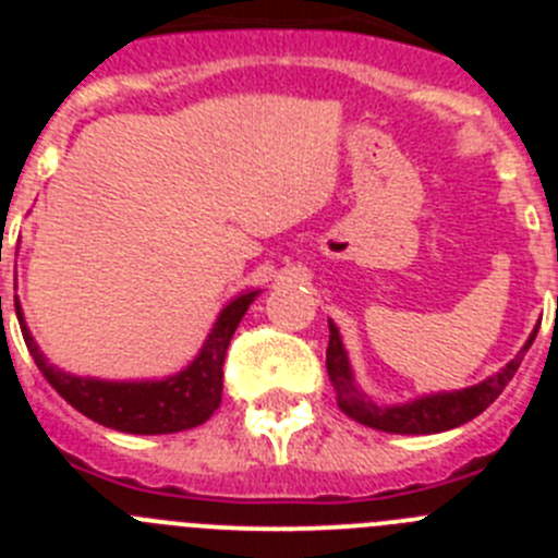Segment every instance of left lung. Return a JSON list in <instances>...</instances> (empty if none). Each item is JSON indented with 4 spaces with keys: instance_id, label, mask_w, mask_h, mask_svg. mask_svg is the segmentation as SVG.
Instances as JSON below:
<instances>
[{
    "instance_id": "1",
    "label": "left lung",
    "mask_w": 558,
    "mask_h": 558,
    "mask_svg": "<svg viewBox=\"0 0 558 558\" xmlns=\"http://www.w3.org/2000/svg\"><path fill=\"white\" fill-rule=\"evenodd\" d=\"M536 329L531 338L525 340V347L517 352L514 360H509L497 374L486 377L483 383L461 391H438V393H422L408 402H397V405H377L372 397L360 391L354 383L352 363L343 349V338H340L338 327L329 322V347H327V372L332 379V388L338 393V408L347 413L349 418L360 422V425L374 427L383 433H399V436H430V433H445L452 427L466 425L470 418L483 413L502 393V388L509 386V379L520 368L522 357L534 343Z\"/></svg>"
}]
</instances>
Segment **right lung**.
I'll use <instances>...</instances> for the list:
<instances>
[{"instance_id": "add662e5", "label": "right lung", "mask_w": 558, "mask_h": 558, "mask_svg": "<svg viewBox=\"0 0 558 558\" xmlns=\"http://www.w3.org/2000/svg\"><path fill=\"white\" fill-rule=\"evenodd\" d=\"M256 295L259 290L236 293L220 310L218 322L211 324L204 347L190 366L165 379H100L63 372V368L52 366L47 354L38 349L36 338L24 322L19 299L16 315L24 343L36 360V366L69 405L111 430L161 436V433H181L204 425L206 418L218 411L220 397H223L226 349H229L236 324L243 322L245 310L251 307Z\"/></svg>"}]
</instances>
